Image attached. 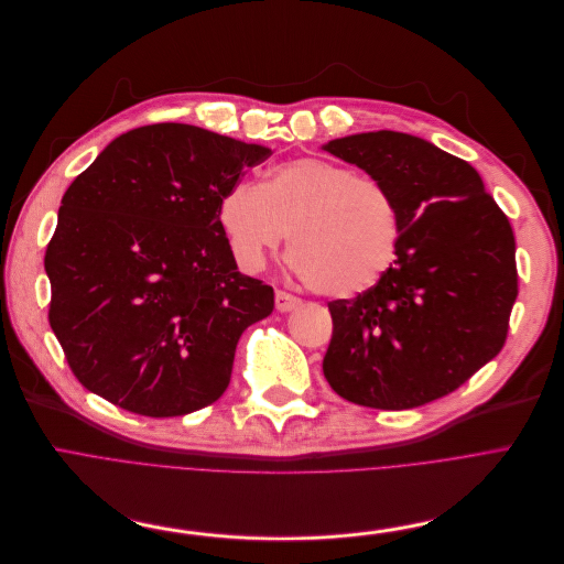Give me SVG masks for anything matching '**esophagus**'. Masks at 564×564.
Masks as SVG:
<instances>
[{"label":"esophagus","mask_w":564,"mask_h":564,"mask_svg":"<svg viewBox=\"0 0 564 564\" xmlns=\"http://www.w3.org/2000/svg\"><path fill=\"white\" fill-rule=\"evenodd\" d=\"M301 299H296V296H291V293H286V291H278L275 293V307H278V312H291V310H299L301 307Z\"/></svg>","instance_id":"obj_1"}]
</instances>
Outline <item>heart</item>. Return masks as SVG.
Returning a JSON list of instances; mask_svg holds the SVG:
<instances>
[{
	"instance_id": "obj_1",
	"label": "heart",
	"mask_w": 564,
	"mask_h": 564,
	"mask_svg": "<svg viewBox=\"0 0 564 564\" xmlns=\"http://www.w3.org/2000/svg\"><path fill=\"white\" fill-rule=\"evenodd\" d=\"M218 220L248 273L261 271L291 227L289 265L333 299L377 286L401 240V216L388 187L318 158L289 160L265 183L234 181L220 197Z\"/></svg>"
}]
</instances>
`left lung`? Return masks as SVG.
<instances>
[{
  "label": "left lung",
  "instance_id": "8db88e82",
  "mask_svg": "<svg viewBox=\"0 0 564 564\" xmlns=\"http://www.w3.org/2000/svg\"><path fill=\"white\" fill-rule=\"evenodd\" d=\"M321 149L383 183L401 216L381 282L328 303L324 377L360 406L429 404L500 354L519 293L514 231L477 170L422 138L371 130Z\"/></svg>",
  "mask_w": 564,
  "mask_h": 564
}]
</instances>
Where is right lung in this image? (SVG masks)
<instances>
[{"instance_id":"right-lung-1","label":"right lung","mask_w":564,"mask_h":564,"mask_svg":"<svg viewBox=\"0 0 564 564\" xmlns=\"http://www.w3.org/2000/svg\"><path fill=\"white\" fill-rule=\"evenodd\" d=\"M261 144L153 123L107 144L62 197L45 252L50 326L87 390L149 417L220 399L273 286L238 271L218 204Z\"/></svg>"}]
</instances>
